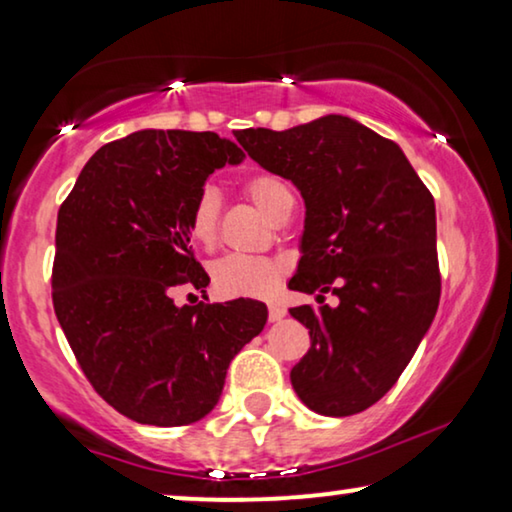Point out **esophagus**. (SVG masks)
I'll use <instances>...</instances> for the list:
<instances>
[{
	"label": "esophagus",
	"mask_w": 512,
	"mask_h": 512,
	"mask_svg": "<svg viewBox=\"0 0 512 512\" xmlns=\"http://www.w3.org/2000/svg\"><path fill=\"white\" fill-rule=\"evenodd\" d=\"M284 317H286V307L277 305V303H272V305L268 307V319H270V321H279V319H284Z\"/></svg>",
	"instance_id": "obj_1"
}]
</instances>
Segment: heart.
Segmentation results:
<instances>
[{
    "mask_svg": "<svg viewBox=\"0 0 512 512\" xmlns=\"http://www.w3.org/2000/svg\"><path fill=\"white\" fill-rule=\"evenodd\" d=\"M244 193L251 202L268 214L272 221L284 212V207L293 200L289 186L275 174H251L244 179ZM219 216H221V198L216 188L205 186L195 195L191 209L186 216L188 237L202 249H214L216 237H219ZM284 268L282 263L270 261V258L258 256H240L230 254L214 263L212 279L216 291L228 298H265L277 291L282 284Z\"/></svg>",
    "mask_w": 512,
    "mask_h": 512,
    "instance_id": "heart-1",
    "label": "heart"
}]
</instances>
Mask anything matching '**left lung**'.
I'll return each mask as SVG.
<instances>
[{"label": "left lung", "instance_id": "1", "mask_svg": "<svg viewBox=\"0 0 512 512\" xmlns=\"http://www.w3.org/2000/svg\"><path fill=\"white\" fill-rule=\"evenodd\" d=\"M235 137L305 200L303 256L289 289L317 293L319 303L328 291L340 298L338 307L289 310L312 340L291 370L293 389L319 415L363 412L394 387L436 317L433 195L401 146L347 116Z\"/></svg>", "mask_w": 512, "mask_h": 512}]
</instances>
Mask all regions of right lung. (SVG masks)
<instances>
[{"instance_id":"obj_1","label":"right lung","mask_w":512,"mask_h":512,"mask_svg":"<svg viewBox=\"0 0 512 512\" xmlns=\"http://www.w3.org/2000/svg\"><path fill=\"white\" fill-rule=\"evenodd\" d=\"M242 158L216 132H132L95 151L58 212L55 317L97 394L139 424L209 415L233 356L268 321L251 298L172 300L174 286L209 284L186 216L209 174Z\"/></svg>"}]
</instances>
